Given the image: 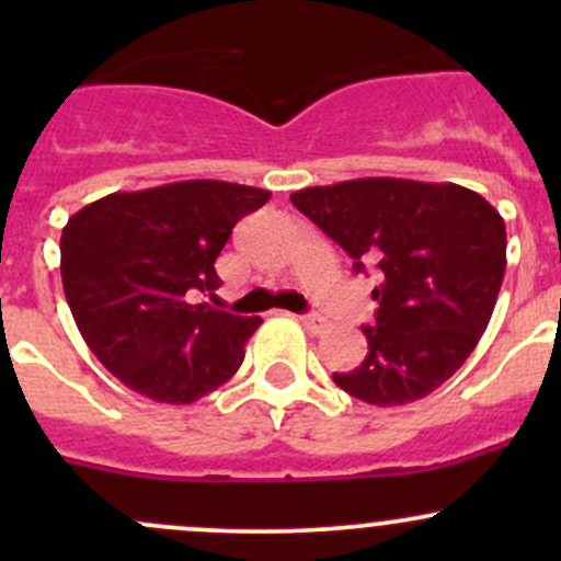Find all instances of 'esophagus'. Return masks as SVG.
<instances>
[{"mask_svg": "<svg viewBox=\"0 0 561 561\" xmlns=\"http://www.w3.org/2000/svg\"><path fill=\"white\" fill-rule=\"evenodd\" d=\"M298 320H301V325L312 333H322L328 328L325 317H320V314H301Z\"/></svg>", "mask_w": 561, "mask_h": 561, "instance_id": "1", "label": "esophagus"}]
</instances>
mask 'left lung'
<instances>
[{"mask_svg": "<svg viewBox=\"0 0 561 561\" xmlns=\"http://www.w3.org/2000/svg\"><path fill=\"white\" fill-rule=\"evenodd\" d=\"M293 206L353 257L380 271L369 353L333 375L355 399L399 407L456 375L483 336L507 265L505 219L478 192L410 179L307 186Z\"/></svg>", "mask_w": 561, "mask_h": 561, "instance_id": "1", "label": "left lung"}]
</instances>
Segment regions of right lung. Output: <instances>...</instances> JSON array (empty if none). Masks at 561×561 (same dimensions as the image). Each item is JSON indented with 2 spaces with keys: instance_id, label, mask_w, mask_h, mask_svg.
I'll return each instance as SVG.
<instances>
[{
  "instance_id": "right-lung-1",
  "label": "right lung",
  "mask_w": 561,
  "mask_h": 561,
  "mask_svg": "<svg viewBox=\"0 0 561 561\" xmlns=\"http://www.w3.org/2000/svg\"><path fill=\"white\" fill-rule=\"evenodd\" d=\"M268 190L175 181L113 192L61 230V285L83 342L146 399L192 404L239 371L260 317L197 304L219 287L214 263Z\"/></svg>"
}]
</instances>
